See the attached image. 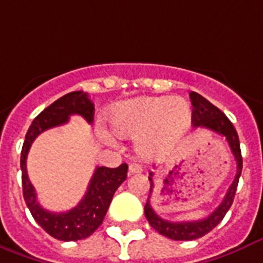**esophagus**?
<instances>
[{"mask_svg":"<svg viewBox=\"0 0 263 263\" xmlns=\"http://www.w3.org/2000/svg\"><path fill=\"white\" fill-rule=\"evenodd\" d=\"M142 172V167L138 163H132L129 166V174H138Z\"/></svg>","mask_w":263,"mask_h":263,"instance_id":"obj_1","label":"esophagus"}]
</instances>
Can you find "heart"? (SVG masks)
I'll return each mask as SVG.
<instances>
[{
  "instance_id": "obj_1",
  "label": "heart",
  "mask_w": 263,
  "mask_h": 263,
  "mask_svg": "<svg viewBox=\"0 0 263 263\" xmlns=\"http://www.w3.org/2000/svg\"><path fill=\"white\" fill-rule=\"evenodd\" d=\"M107 119L115 136L137 138L136 151L142 159H160L188 130L192 109L182 97L145 96L112 105ZM104 140L109 136L100 130Z\"/></svg>"
}]
</instances>
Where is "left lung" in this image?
<instances>
[{"instance_id":"obj_1","label":"left lung","mask_w":263,"mask_h":263,"mask_svg":"<svg viewBox=\"0 0 263 263\" xmlns=\"http://www.w3.org/2000/svg\"><path fill=\"white\" fill-rule=\"evenodd\" d=\"M191 101H192V123L195 127H205L221 134L227 138L228 144L231 146V151L235 156L236 163H237V173L232 185L228 189L227 195L221 201V204L207 217V218L199 219V221H184V222H170L166 219L160 218L159 215L155 213V210L151 207V195L154 192V173H149V196L146 200V204L144 207V213L148 219V222L155 231L160 235L166 236L172 240H195L201 236L207 235L210 231H213L217 225L223 219L228 210L231 209L233 199H235L236 189L239 184L240 174L243 168V158H241V151H240V141L237 132L232 122L227 118V115L218 109L215 105L205 100L203 96H200L196 91L189 93Z\"/></svg>"}]
</instances>
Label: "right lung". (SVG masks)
Segmentation results:
<instances>
[{"mask_svg": "<svg viewBox=\"0 0 263 263\" xmlns=\"http://www.w3.org/2000/svg\"><path fill=\"white\" fill-rule=\"evenodd\" d=\"M71 115H81L86 119L87 123L93 122L95 105L87 93L71 91L50 104L48 108H45L28 127L20 155L22 185L26 204L36 223L52 237L63 241H77L89 237L103 223L114 193L127 177L126 163H122L119 167L115 168L96 167L85 196L74 209L66 213H50L41 207L36 201L35 189L27 176L26 160L28 151L32 141L42 132L64 125Z\"/></svg>", "mask_w": 263, "mask_h": 263, "instance_id": "obj_1", "label": "right lung"}]
</instances>
